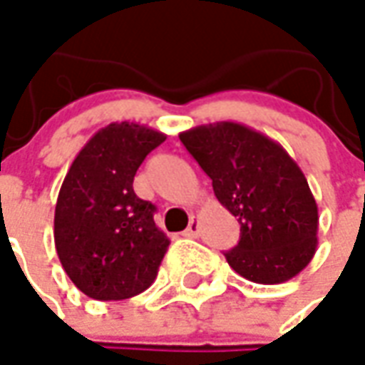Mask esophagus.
I'll use <instances>...</instances> for the list:
<instances>
[{
	"label": "esophagus",
	"mask_w": 365,
	"mask_h": 365,
	"mask_svg": "<svg viewBox=\"0 0 365 365\" xmlns=\"http://www.w3.org/2000/svg\"><path fill=\"white\" fill-rule=\"evenodd\" d=\"M183 236H185V237H197V236H199V218L191 217L190 226L185 228Z\"/></svg>",
	"instance_id": "esophagus-1"
}]
</instances>
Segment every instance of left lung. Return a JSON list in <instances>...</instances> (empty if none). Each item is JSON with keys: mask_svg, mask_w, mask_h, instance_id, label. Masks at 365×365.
<instances>
[{"mask_svg": "<svg viewBox=\"0 0 365 365\" xmlns=\"http://www.w3.org/2000/svg\"><path fill=\"white\" fill-rule=\"evenodd\" d=\"M180 141L240 222V242L224 253L228 265L257 284H280L304 271L317 250L319 215L292 156L236 121L197 125Z\"/></svg>", "mask_w": 365, "mask_h": 365, "instance_id": "8db88e82", "label": "left lung"}]
</instances>
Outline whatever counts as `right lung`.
<instances>
[{"instance_id":"right-lung-1","label":"right lung","mask_w":365,"mask_h":365,"mask_svg":"<svg viewBox=\"0 0 365 365\" xmlns=\"http://www.w3.org/2000/svg\"><path fill=\"white\" fill-rule=\"evenodd\" d=\"M166 135L121 121L88 139L67 170L53 217L56 250L73 284L112 302L147 290L170 240L155 224V205L135 195L137 170Z\"/></svg>"}]
</instances>
